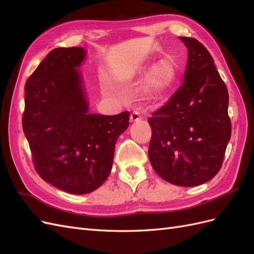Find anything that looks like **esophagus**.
<instances>
[{
	"label": "esophagus",
	"instance_id": "esophagus-1",
	"mask_svg": "<svg viewBox=\"0 0 254 254\" xmlns=\"http://www.w3.org/2000/svg\"><path fill=\"white\" fill-rule=\"evenodd\" d=\"M139 120H141V116L139 115L138 112H134L131 114V116H129V121H131V123L138 122Z\"/></svg>",
	"mask_w": 254,
	"mask_h": 254
}]
</instances>
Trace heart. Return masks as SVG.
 <instances>
[{
  "mask_svg": "<svg viewBox=\"0 0 254 254\" xmlns=\"http://www.w3.org/2000/svg\"><path fill=\"white\" fill-rule=\"evenodd\" d=\"M144 73L140 70L139 74ZM179 77L177 63L171 57H164L148 68L139 87V95L145 100H154L167 94Z\"/></svg>",
  "mask_w": 254,
  "mask_h": 254,
  "instance_id": "obj_1",
  "label": "heart"
}]
</instances>
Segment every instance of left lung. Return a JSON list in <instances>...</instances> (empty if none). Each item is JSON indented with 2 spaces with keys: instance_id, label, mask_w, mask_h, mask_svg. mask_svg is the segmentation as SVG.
I'll use <instances>...</instances> for the list:
<instances>
[{
  "instance_id": "8db88e82",
  "label": "left lung",
  "mask_w": 254,
  "mask_h": 254,
  "mask_svg": "<svg viewBox=\"0 0 254 254\" xmlns=\"http://www.w3.org/2000/svg\"><path fill=\"white\" fill-rule=\"evenodd\" d=\"M188 49L184 83L148 122L149 160L161 178L180 187L203 185L216 176L231 138L229 93L208 50L180 36Z\"/></svg>"
}]
</instances>
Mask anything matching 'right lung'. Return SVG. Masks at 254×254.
Wrapping results in <instances>:
<instances>
[{"label":"right lung","mask_w":254,"mask_h":254,"mask_svg":"<svg viewBox=\"0 0 254 254\" xmlns=\"http://www.w3.org/2000/svg\"><path fill=\"white\" fill-rule=\"evenodd\" d=\"M82 47L56 48L24 87L22 127L35 170L64 192L87 194L100 188L113 167L117 139L128 127V112L90 114Z\"/></svg>","instance_id":"add662e5"}]
</instances>
